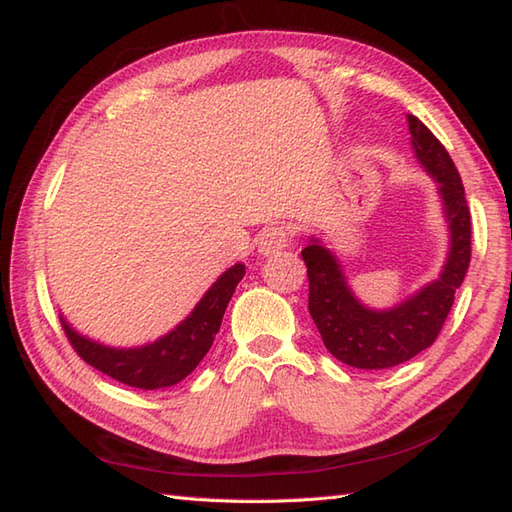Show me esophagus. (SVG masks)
Wrapping results in <instances>:
<instances>
[{
  "label": "esophagus",
  "mask_w": 512,
  "mask_h": 512,
  "mask_svg": "<svg viewBox=\"0 0 512 512\" xmlns=\"http://www.w3.org/2000/svg\"><path fill=\"white\" fill-rule=\"evenodd\" d=\"M288 242H290V231L286 226H270L268 231H264L262 237H259L257 250L259 255L270 257V255H277L279 250H284Z\"/></svg>",
  "instance_id": "1"
}]
</instances>
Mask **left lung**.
<instances>
[{
  "label": "left lung",
  "instance_id": "1",
  "mask_svg": "<svg viewBox=\"0 0 512 512\" xmlns=\"http://www.w3.org/2000/svg\"><path fill=\"white\" fill-rule=\"evenodd\" d=\"M411 147L436 182L449 248L438 277L389 308L356 297L339 255L310 235L301 250L308 266V310L328 352L356 369H387L409 361L436 341L471 262V213L449 151L416 116L407 114Z\"/></svg>",
  "mask_w": 512,
  "mask_h": 512
}]
</instances>
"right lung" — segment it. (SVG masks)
Wrapping results in <instances>:
<instances>
[{
  "label": "right lung",
  "instance_id": "obj_1",
  "mask_svg": "<svg viewBox=\"0 0 512 512\" xmlns=\"http://www.w3.org/2000/svg\"><path fill=\"white\" fill-rule=\"evenodd\" d=\"M244 275L246 266L242 262L226 268L176 328L145 345H105L74 330L63 314L61 323L83 361L118 383L138 389L173 387L187 378L211 350L215 334L220 332L224 310Z\"/></svg>",
  "mask_w": 512,
  "mask_h": 512
}]
</instances>
